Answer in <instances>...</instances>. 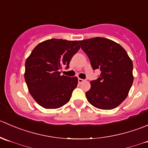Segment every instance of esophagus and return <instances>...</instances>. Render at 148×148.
Returning a JSON list of instances; mask_svg holds the SVG:
<instances>
[{"instance_id": "1", "label": "esophagus", "mask_w": 148, "mask_h": 148, "mask_svg": "<svg viewBox=\"0 0 148 148\" xmlns=\"http://www.w3.org/2000/svg\"><path fill=\"white\" fill-rule=\"evenodd\" d=\"M78 80L79 83H82L83 81H84V80H83V79H81V78H78V80Z\"/></svg>"}]
</instances>
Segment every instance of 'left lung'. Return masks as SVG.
<instances>
[{
	"label": "left lung",
	"instance_id": "left-lung-1",
	"mask_svg": "<svg viewBox=\"0 0 148 148\" xmlns=\"http://www.w3.org/2000/svg\"><path fill=\"white\" fill-rule=\"evenodd\" d=\"M93 70L100 69L96 80H91L86 93L94 107L109 110L117 107L128 96L133 83L132 61L116 42L103 37L79 41Z\"/></svg>",
	"mask_w": 148,
	"mask_h": 148
}]
</instances>
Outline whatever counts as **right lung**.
<instances>
[{"instance_id": "obj_1", "label": "right lung", "mask_w": 148, "mask_h": 148, "mask_svg": "<svg viewBox=\"0 0 148 148\" xmlns=\"http://www.w3.org/2000/svg\"><path fill=\"white\" fill-rule=\"evenodd\" d=\"M78 41L51 39L35 47L25 62L24 78L29 92L45 109H58L70 101L77 77L61 75L80 49Z\"/></svg>"}]
</instances>
